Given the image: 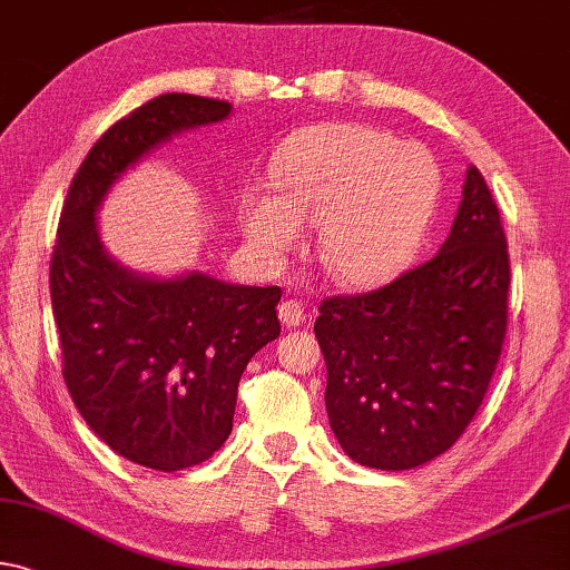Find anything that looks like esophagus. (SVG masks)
Returning <instances> with one entry per match:
<instances>
[{
    "label": "esophagus",
    "instance_id": "obj_1",
    "mask_svg": "<svg viewBox=\"0 0 570 570\" xmlns=\"http://www.w3.org/2000/svg\"><path fill=\"white\" fill-rule=\"evenodd\" d=\"M278 317H282V322L286 324V327H296V324H302L306 312H304V304L299 299H284L282 304H278Z\"/></svg>",
    "mask_w": 570,
    "mask_h": 570
}]
</instances>
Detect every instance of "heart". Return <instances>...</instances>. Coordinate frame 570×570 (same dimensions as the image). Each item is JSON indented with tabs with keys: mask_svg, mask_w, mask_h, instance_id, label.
<instances>
[{
	"mask_svg": "<svg viewBox=\"0 0 570 570\" xmlns=\"http://www.w3.org/2000/svg\"><path fill=\"white\" fill-rule=\"evenodd\" d=\"M282 197H243V230L271 253L292 250L302 223H322L320 258L345 284L395 274L419 246L436 197V165L421 144L367 124H324L286 144L274 165Z\"/></svg>",
	"mask_w": 570,
	"mask_h": 570,
	"instance_id": "obj_1",
	"label": "heart"
}]
</instances>
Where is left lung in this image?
I'll return each instance as SVG.
<instances>
[{"label": "left lung", "mask_w": 570, "mask_h": 570, "mask_svg": "<svg viewBox=\"0 0 570 570\" xmlns=\"http://www.w3.org/2000/svg\"><path fill=\"white\" fill-rule=\"evenodd\" d=\"M510 253L482 171L469 167L444 246L391 284L337 294L314 322L330 426L357 464L413 469L462 436L508 334Z\"/></svg>", "instance_id": "8db88e82"}]
</instances>
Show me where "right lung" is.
Masks as SVG:
<instances>
[{
	"label": "right lung",
	"mask_w": 570,
	"mask_h": 570,
	"mask_svg": "<svg viewBox=\"0 0 570 570\" xmlns=\"http://www.w3.org/2000/svg\"><path fill=\"white\" fill-rule=\"evenodd\" d=\"M228 114L218 98L165 94L116 121L80 161L52 246L50 299L70 399L104 444L157 472L203 464L230 436L243 370L282 332V288L131 274L104 250L96 207L157 144Z\"/></svg>",
	"instance_id": "1"
}]
</instances>
